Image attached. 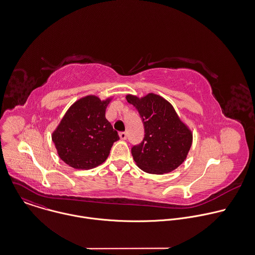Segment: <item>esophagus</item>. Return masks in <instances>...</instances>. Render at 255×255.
Instances as JSON below:
<instances>
[{
	"instance_id": "obj_1",
	"label": "esophagus",
	"mask_w": 255,
	"mask_h": 255,
	"mask_svg": "<svg viewBox=\"0 0 255 255\" xmlns=\"http://www.w3.org/2000/svg\"><path fill=\"white\" fill-rule=\"evenodd\" d=\"M119 136H120L121 140H126L127 139V133L126 132H120Z\"/></svg>"
}]
</instances>
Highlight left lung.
Returning a JSON list of instances; mask_svg holds the SVG:
<instances>
[{
    "label": "left lung",
    "instance_id": "left-lung-1",
    "mask_svg": "<svg viewBox=\"0 0 255 255\" xmlns=\"http://www.w3.org/2000/svg\"><path fill=\"white\" fill-rule=\"evenodd\" d=\"M144 124L143 141L131 149L136 165L148 174L163 175L176 170L186 160L193 133L181 120L173 105L162 96L126 95Z\"/></svg>",
    "mask_w": 255,
    "mask_h": 255
}]
</instances>
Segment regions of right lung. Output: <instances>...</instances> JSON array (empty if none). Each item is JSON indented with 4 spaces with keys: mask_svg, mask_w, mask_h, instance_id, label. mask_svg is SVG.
<instances>
[{
    "mask_svg": "<svg viewBox=\"0 0 255 255\" xmlns=\"http://www.w3.org/2000/svg\"><path fill=\"white\" fill-rule=\"evenodd\" d=\"M111 99L87 95L68 108L51 135L57 154L65 164L89 170L105 162L113 143L119 140L117 131L105 118Z\"/></svg>",
    "mask_w": 255,
    "mask_h": 255,
    "instance_id": "1",
    "label": "right lung"
}]
</instances>
